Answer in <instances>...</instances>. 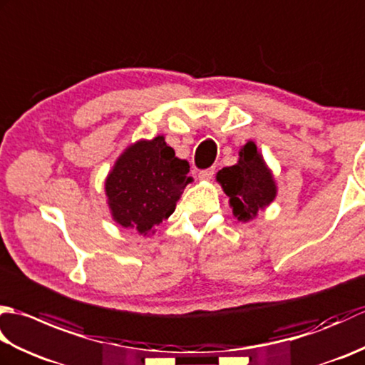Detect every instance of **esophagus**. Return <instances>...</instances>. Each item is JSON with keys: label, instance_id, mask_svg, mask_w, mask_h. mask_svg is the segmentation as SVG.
<instances>
[{"label": "esophagus", "instance_id": "esophagus-1", "mask_svg": "<svg viewBox=\"0 0 365 365\" xmlns=\"http://www.w3.org/2000/svg\"><path fill=\"white\" fill-rule=\"evenodd\" d=\"M213 175H215V168H208V169H204L199 173L200 180H210Z\"/></svg>", "mask_w": 365, "mask_h": 365}]
</instances>
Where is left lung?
I'll list each match as a JSON object with an SVG mask.
<instances>
[{"label":"left lung","instance_id":"1","mask_svg":"<svg viewBox=\"0 0 365 365\" xmlns=\"http://www.w3.org/2000/svg\"><path fill=\"white\" fill-rule=\"evenodd\" d=\"M216 180L230 197L229 202L238 221L247 222L255 218L260 208L269 205L276 197L273 175L254 143H247L240 150L237 165L222 168Z\"/></svg>","mask_w":365,"mask_h":365}]
</instances>
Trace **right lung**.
Returning <instances> with one entry per match:
<instances>
[{
	"label": "right lung",
	"instance_id": "add662e5",
	"mask_svg": "<svg viewBox=\"0 0 365 365\" xmlns=\"http://www.w3.org/2000/svg\"><path fill=\"white\" fill-rule=\"evenodd\" d=\"M188 173V161L177 158L163 136L130 145L105 182L114 221L145 235L174 213L192 180Z\"/></svg>",
	"mask_w": 365,
	"mask_h": 365
}]
</instances>
